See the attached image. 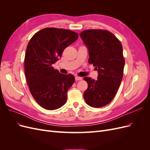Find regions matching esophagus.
<instances>
[{"mask_svg":"<svg viewBox=\"0 0 150 150\" xmlns=\"http://www.w3.org/2000/svg\"><path fill=\"white\" fill-rule=\"evenodd\" d=\"M83 78H81V77H79V76H76V78H75V79H76V81H80V80H81Z\"/></svg>","mask_w":150,"mask_h":150,"instance_id":"obj_1","label":"esophagus"}]
</instances>
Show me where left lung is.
Wrapping results in <instances>:
<instances>
[{"instance_id":"obj_1","label":"left lung","mask_w":150,"mask_h":150,"mask_svg":"<svg viewBox=\"0 0 150 150\" xmlns=\"http://www.w3.org/2000/svg\"><path fill=\"white\" fill-rule=\"evenodd\" d=\"M80 37L88 49V62L98 72L97 79L84 78L88 84L83 94L84 100L90 106L101 108L115 98L122 79L125 58L122 44L106 30H86Z\"/></svg>"}]
</instances>
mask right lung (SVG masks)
<instances>
[{
  "label": "right lung",
  "instance_id": "right-lung-1",
  "mask_svg": "<svg viewBox=\"0 0 150 150\" xmlns=\"http://www.w3.org/2000/svg\"><path fill=\"white\" fill-rule=\"evenodd\" d=\"M78 38L73 31L49 28L36 33L28 43L24 59L27 83L36 102L46 110H57L66 102L75 78L60 73L52 64Z\"/></svg>",
  "mask_w": 150,
  "mask_h": 150
}]
</instances>
